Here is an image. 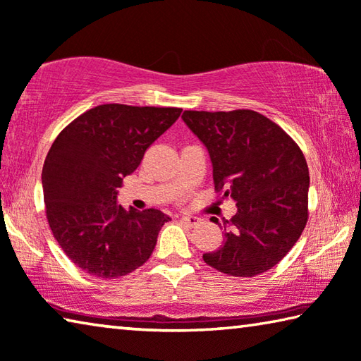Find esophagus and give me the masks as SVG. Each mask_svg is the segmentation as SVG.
<instances>
[{"label":"esophagus","instance_id":"obj_1","mask_svg":"<svg viewBox=\"0 0 361 361\" xmlns=\"http://www.w3.org/2000/svg\"><path fill=\"white\" fill-rule=\"evenodd\" d=\"M180 222L182 225L188 226V228H195L200 224V219L198 217H193V216H182L180 217Z\"/></svg>","mask_w":361,"mask_h":361}]
</instances>
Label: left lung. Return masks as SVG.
I'll use <instances>...</instances> for the list:
<instances>
[{
  "instance_id": "obj_1",
  "label": "left lung",
  "mask_w": 361,
  "mask_h": 361,
  "mask_svg": "<svg viewBox=\"0 0 361 361\" xmlns=\"http://www.w3.org/2000/svg\"><path fill=\"white\" fill-rule=\"evenodd\" d=\"M182 118L209 152L214 185L238 206L224 222V245L203 260L235 277L267 273L288 254L307 222L305 155L260 112L184 111Z\"/></svg>"
}]
</instances>
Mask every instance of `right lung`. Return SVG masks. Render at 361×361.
I'll list each match as a JSON object with an SVG mask.
<instances>
[{
    "label": "right lung",
    "instance_id": "obj_1",
    "mask_svg": "<svg viewBox=\"0 0 361 361\" xmlns=\"http://www.w3.org/2000/svg\"><path fill=\"white\" fill-rule=\"evenodd\" d=\"M179 107L101 104L80 114L50 147L42 168L46 216L63 252L87 274L116 279L137 269L171 220L117 204L123 177L179 118Z\"/></svg>",
    "mask_w": 361,
    "mask_h": 361
}]
</instances>
